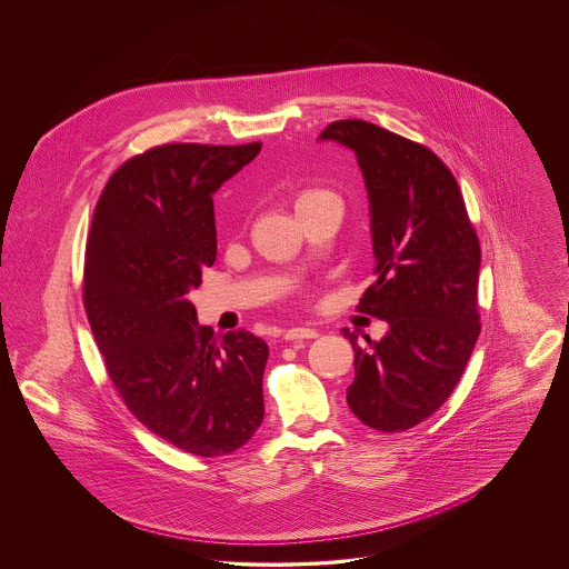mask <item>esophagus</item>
I'll use <instances>...</instances> for the list:
<instances>
[{"label": "esophagus", "instance_id": "obj_1", "mask_svg": "<svg viewBox=\"0 0 569 569\" xmlns=\"http://www.w3.org/2000/svg\"><path fill=\"white\" fill-rule=\"evenodd\" d=\"M320 332L316 328H307V326H296L284 330V339L293 341V339H316Z\"/></svg>", "mask_w": 569, "mask_h": 569}]
</instances>
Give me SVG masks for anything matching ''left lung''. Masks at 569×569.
Instances as JSON below:
<instances>
[{
  "instance_id": "1",
  "label": "left lung",
  "mask_w": 569,
  "mask_h": 569,
  "mask_svg": "<svg viewBox=\"0 0 569 569\" xmlns=\"http://www.w3.org/2000/svg\"><path fill=\"white\" fill-rule=\"evenodd\" d=\"M322 142L350 149L370 208L375 282L359 311L388 322L355 350L346 401L379 431L429 418L458 386L480 335V241L451 170L429 149L366 120L328 124Z\"/></svg>"
}]
</instances>
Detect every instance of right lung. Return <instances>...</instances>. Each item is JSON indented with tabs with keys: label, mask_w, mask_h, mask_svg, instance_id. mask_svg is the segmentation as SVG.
<instances>
[{
	"label": "right lung",
	"mask_w": 569,
	"mask_h": 569,
	"mask_svg": "<svg viewBox=\"0 0 569 569\" xmlns=\"http://www.w3.org/2000/svg\"><path fill=\"white\" fill-rule=\"evenodd\" d=\"M260 151L163 144L107 181L84 251V311L133 416L201 458L241 449L264 416L267 343L197 325L188 293L217 260L212 194Z\"/></svg>",
	"instance_id": "right-lung-1"
}]
</instances>
